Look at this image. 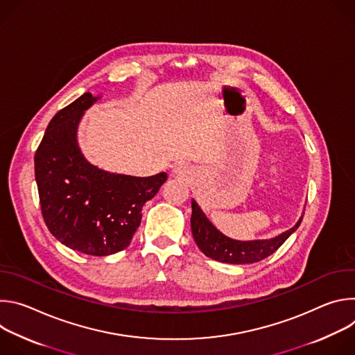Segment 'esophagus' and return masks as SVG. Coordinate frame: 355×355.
Returning a JSON list of instances; mask_svg holds the SVG:
<instances>
[{"mask_svg": "<svg viewBox=\"0 0 355 355\" xmlns=\"http://www.w3.org/2000/svg\"><path fill=\"white\" fill-rule=\"evenodd\" d=\"M174 173H175L177 175H182V177H184V175H187V173H188V171H187V168H185V167L180 166V167H177V168L174 170Z\"/></svg>", "mask_w": 355, "mask_h": 355, "instance_id": "esophagus-1", "label": "esophagus"}]
</instances>
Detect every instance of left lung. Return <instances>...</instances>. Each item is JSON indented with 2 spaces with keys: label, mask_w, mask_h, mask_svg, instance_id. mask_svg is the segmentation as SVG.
<instances>
[{
  "label": "left lung",
  "mask_w": 355,
  "mask_h": 355,
  "mask_svg": "<svg viewBox=\"0 0 355 355\" xmlns=\"http://www.w3.org/2000/svg\"><path fill=\"white\" fill-rule=\"evenodd\" d=\"M191 229L196 245L207 257L226 264H252L267 259L299 227L303 219L302 215L292 229L281 233L274 239L240 241L220 233L205 216V214L202 212L193 199L191 202Z\"/></svg>",
  "instance_id": "8db88e82"
}]
</instances>
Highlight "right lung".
<instances>
[{
	"label": "right lung",
	"instance_id": "add662e5",
	"mask_svg": "<svg viewBox=\"0 0 355 355\" xmlns=\"http://www.w3.org/2000/svg\"><path fill=\"white\" fill-rule=\"evenodd\" d=\"M99 96L83 94L47 125L35 155L42 215L60 243L88 256L125 250L141 220V208L167 174L132 177L104 171L83 156L78 123Z\"/></svg>",
	"mask_w": 355,
	"mask_h": 355
}]
</instances>
